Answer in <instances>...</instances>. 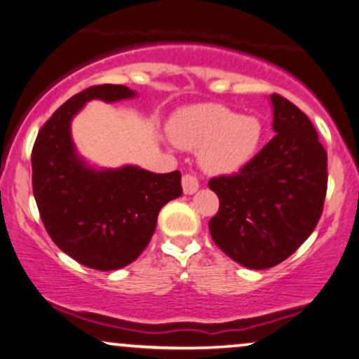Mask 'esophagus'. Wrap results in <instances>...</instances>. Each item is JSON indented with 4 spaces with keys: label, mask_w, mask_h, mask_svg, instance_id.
Masks as SVG:
<instances>
[{
    "label": "esophagus",
    "mask_w": 359,
    "mask_h": 359,
    "mask_svg": "<svg viewBox=\"0 0 359 359\" xmlns=\"http://www.w3.org/2000/svg\"><path fill=\"white\" fill-rule=\"evenodd\" d=\"M181 184H183L184 194L196 193L198 188H199V181H198L196 176H193V175H184L183 180H181Z\"/></svg>",
    "instance_id": "obj_1"
}]
</instances>
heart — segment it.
<instances>
[{
    "mask_svg": "<svg viewBox=\"0 0 359 359\" xmlns=\"http://www.w3.org/2000/svg\"><path fill=\"white\" fill-rule=\"evenodd\" d=\"M175 142L188 150H199V163L211 175H232L257 155L264 125L255 115L219 104H206L181 111L171 125Z\"/></svg>",
    "mask_w": 359,
    "mask_h": 359,
    "instance_id": "heart-1",
    "label": "heart"
}]
</instances>
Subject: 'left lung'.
<instances>
[{
	"instance_id": "obj_1",
	"label": "left lung",
	"mask_w": 359,
	"mask_h": 359,
	"mask_svg": "<svg viewBox=\"0 0 359 359\" xmlns=\"http://www.w3.org/2000/svg\"><path fill=\"white\" fill-rule=\"evenodd\" d=\"M273 137L239 173L209 180L219 211L212 241L237 264L273 267L295 252L318 224L327 196V151L299 107L271 95Z\"/></svg>"
}]
</instances>
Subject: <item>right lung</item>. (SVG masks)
I'll return each instance as SVG.
<instances>
[{"label": "right lung", "mask_w": 359, "mask_h": 359, "mask_svg": "<svg viewBox=\"0 0 359 359\" xmlns=\"http://www.w3.org/2000/svg\"><path fill=\"white\" fill-rule=\"evenodd\" d=\"M125 86L88 87L43 125L32 147V193L54 244L79 264L117 271L145 250L160 209L183 194L181 173L156 175L138 166L95 170L76 153L71 122L92 99H132Z\"/></svg>", "instance_id": "obj_1"}]
</instances>
